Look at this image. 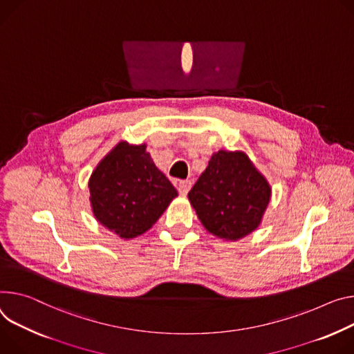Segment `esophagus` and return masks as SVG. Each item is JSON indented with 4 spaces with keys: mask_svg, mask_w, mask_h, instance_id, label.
<instances>
[{
    "mask_svg": "<svg viewBox=\"0 0 354 354\" xmlns=\"http://www.w3.org/2000/svg\"><path fill=\"white\" fill-rule=\"evenodd\" d=\"M190 187H192V180H189V179L179 180V183H178V192L182 196L187 195V192L190 190Z\"/></svg>",
    "mask_w": 354,
    "mask_h": 354,
    "instance_id": "esophagus-1",
    "label": "esophagus"
}]
</instances>
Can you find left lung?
I'll return each instance as SVG.
<instances>
[{"instance_id":"left-lung-1","label":"left lung","mask_w":354,"mask_h":354,"mask_svg":"<svg viewBox=\"0 0 354 354\" xmlns=\"http://www.w3.org/2000/svg\"><path fill=\"white\" fill-rule=\"evenodd\" d=\"M187 198L209 233L237 241L259 229L271 186L245 152L220 149Z\"/></svg>"}]
</instances>
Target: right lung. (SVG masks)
Returning a JSON list of instances; mask_svg holds the SVG:
<instances>
[{
    "label": "right lung",
    "instance_id": "1",
    "mask_svg": "<svg viewBox=\"0 0 354 354\" xmlns=\"http://www.w3.org/2000/svg\"><path fill=\"white\" fill-rule=\"evenodd\" d=\"M94 217L118 237L130 240L149 230L178 196L169 179L147 152V144L120 141L88 179Z\"/></svg>",
    "mask_w": 354,
    "mask_h": 354
}]
</instances>
